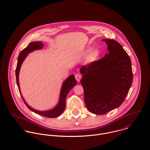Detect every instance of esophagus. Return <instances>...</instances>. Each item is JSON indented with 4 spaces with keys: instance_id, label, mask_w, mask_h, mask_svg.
<instances>
[{
    "instance_id": "34e87169",
    "label": "esophagus",
    "mask_w": 150,
    "mask_h": 150,
    "mask_svg": "<svg viewBox=\"0 0 150 150\" xmlns=\"http://www.w3.org/2000/svg\"><path fill=\"white\" fill-rule=\"evenodd\" d=\"M75 78L76 79V80L77 81V82H80L81 79V75L79 74H76L75 76Z\"/></svg>"
}]
</instances>
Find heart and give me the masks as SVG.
<instances>
[{"instance_id":"b5f03b06","label":"heart","mask_w":150,"mask_h":150,"mask_svg":"<svg viewBox=\"0 0 150 150\" xmlns=\"http://www.w3.org/2000/svg\"><path fill=\"white\" fill-rule=\"evenodd\" d=\"M89 52V50H87V52L88 53ZM100 56V52L98 50H94L93 52H91L90 54L88 56L87 59V62L88 63H93L96 62L98 57Z\"/></svg>"}]
</instances>
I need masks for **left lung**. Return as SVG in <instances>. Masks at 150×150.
<instances>
[{
    "mask_svg": "<svg viewBox=\"0 0 150 150\" xmlns=\"http://www.w3.org/2000/svg\"><path fill=\"white\" fill-rule=\"evenodd\" d=\"M102 41L107 44L109 53L80 69L86 106L98 115L119 107L133 81L131 61L121 45L114 40Z\"/></svg>",
    "mask_w": 150,
    "mask_h": 150,
    "instance_id": "8db88e82",
    "label": "left lung"
}]
</instances>
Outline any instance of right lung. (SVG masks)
Instances as JSON below:
<instances>
[{"label":"right lung","instance_id":"1","mask_svg":"<svg viewBox=\"0 0 150 150\" xmlns=\"http://www.w3.org/2000/svg\"><path fill=\"white\" fill-rule=\"evenodd\" d=\"M44 46V44L41 41H34L32 42L29 44V45L25 48L24 50H22L18 56V62H17V68L16 70V79H17V83L19 93L21 96V97L23 100L25 104L26 105V106L32 112L34 113L42 116L48 117V118H54L59 117L64 110L66 108V97L68 92L70 91V90L74 87L77 83L75 79L74 75H70L68 78L65 80V81L63 82L62 84V87L61 88L60 91V96L59 98V102L58 104L52 109L49 110L47 111H39L34 109L33 108L29 106L26 102L23 100V97L22 96L20 87H19V70L21 67V65L24 61L26 57L28 56V53L33 52L34 50H40Z\"/></svg>","mask_w":150,"mask_h":150}]
</instances>
